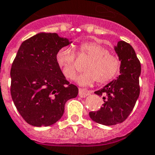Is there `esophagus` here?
<instances>
[{"label": "esophagus", "instance_id": "esophagus-1", "mask_svg": "<svg viewBox=\"0 0 155 155\" xmlns=\"http://www.w3.org/2000/svg\"><path fill=\"white\" fill-rule=\"evenodd\" d=\"M90 94H91V91H85V90H82V89H80V90H79V96H80V97L84 98L85 97V96L89 95Z\"/></svg>", "mask_w": 155, "mask_h": 155}]
</instances>
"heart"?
Segmentation results:
<instances>
[{"mask_svg": "<svg viewBox=\"0 0 155 155\" xmlns=\"http://www.w3.org/2000/svg\"><path fill=\"white\" fill-rule=\"evenodd\" d=\"M79 56H87L91 60L84 67V74L79 75L76 81L81 85H91L96 81L98 84L111 81L119 74L121 66L120 58L109 52L104 45L90 41L81 43L77 48ZM55 61L64 78L73 80L76 73L75 53L69 46L60 48L55 54Z\"/></svg>", "mask_w": 155, "mask_h": 155, "instance_id": "b5f03b06", "label": "heart"}]
</instances>
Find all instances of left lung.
Wrapping results in <instances>:
<instances>
[{
    "mask_svg": "<svg viewBox=\"0 0 155 155\" xmlns=\"http://www.w3.org/2000/svg\"><path fill=\"white\" fill-rule=\"evenodd\" d=\"M114 51L121 62L120 74L116 80L94 92L103 97L104 104L98 111L89 114L91 120L104 125H114L126 120L140 92L141 64L134 50L129 43L120 41Z\"/></svg>",
    "mask_w": 155,
    "mask_h": 155,
    "instance_id": "obj_1",
    "label": "left lung"
}]
</instances>
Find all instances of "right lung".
Returning <instances> with one entry per match:
<instances>
[{
    "label": "right lung",
    "mask_w": 155,
    "mask_h": 155,
    "mask_svg": "<svg viewBox=\"0 0 155 155\" xmlns=\"http://www.w3.org/2000/svg\"><path fill=\"white\" fill-rule=\"evenodd\" d=\"M71 42L56 33H39L23 41L11 70V94L17 110L31 125L50 126L61 119L64 104L77 96L55 61V54Z\"/></svg>",
    "instance_id": "1"
}]
</instances>
